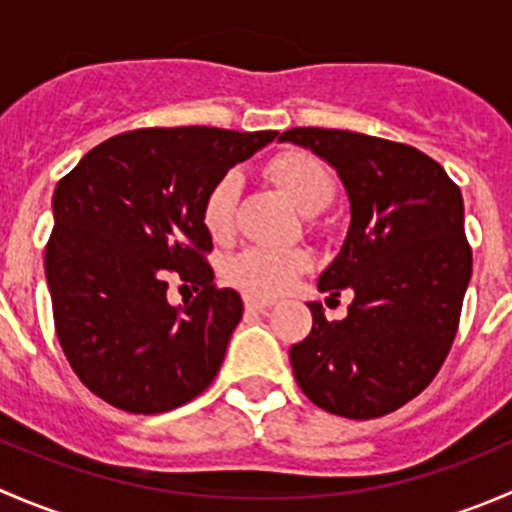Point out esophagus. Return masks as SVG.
Returning <instances> with one entry per match:
<instances>
[{
  "mask_svg": "<svg viewBox=\"0 0 512 512\" xmlns=\"http://www.w3.org/2000/svg\"><path fill=\"white\" fill-rule=\"evenodd\" d=\"M245 307L252 309V312H265V309L272 307L270 299H260V297H245Z\"/></svg>",
  "mask_w": 512,
  "mask_h": 512,
  "instance_id": "1",
  "label": "esophagus"
}]
</instances>
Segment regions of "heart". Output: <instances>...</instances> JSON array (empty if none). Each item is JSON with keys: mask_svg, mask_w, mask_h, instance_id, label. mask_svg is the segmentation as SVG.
<instances>
[{"mask_svg": "<svg viewBox=\"0 0 512 512\" xmlns=\"http://www.w3.org/2000/svg\"><path fill=\"white\" fill-rule=\"evenodd\" d=\"M265 175L287 195L294 208L304 215H314L327 208L337 195V180L332 170L307 151H282L265 165ZM237 198H240V175L225 170L213 180L203 195L200 220L215 242H227L235 235ZM312 267V255L302 247L275 250V247H250L232 257L227 265V280L252 297H277L299 275Z\"/></svg>", "mask_w": 512, "mask_h": 512, "instance_id": "1", "label": "heart"}]
</instances>
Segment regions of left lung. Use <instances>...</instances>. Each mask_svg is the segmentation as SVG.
<instances>
[{
  "instance_id": "1",
  "label": "left lung",
  "mask_w": 512,
  "mask_h": 512,
  "mask_svg": "<svg viewBox=\"0 0 512 512\" xmlns=\"http://www.w3.org/2000/svg\"><path fill=\"white\" fill-rule=\"evenodd\" d=\"M280 141L329 160L352 200L347 242L319 289H352L354 304L342 322L309 304L312 332L289 349L294 379L329 414L386 416L436 379L456 339L473 270L461 188L406 143L314 126Z\"/></svg>"
}]
</instances>
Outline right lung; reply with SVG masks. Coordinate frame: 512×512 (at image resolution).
I'll return each mask as SVG.
<instances>
[{
  "label": "right lung",
  "mask_w": 512,
  "mask_h": 512,
  "mask_svg": "<svg viewBox=\"0 0 512 512\" xmlns=\"http://www.w3.org/2000/svg\"><path fill=\"white\" fill-rule=\"evenodd\" d=\"M277 131L138 128L98 143L54 190L44 252L61 349L81 384L128 414H163L203 394L242 319L215 285L205 190ZM199 294L173 308L167 275Z\"/></svg>",
  "instance_id": "add662e5"
}]
</instances>
